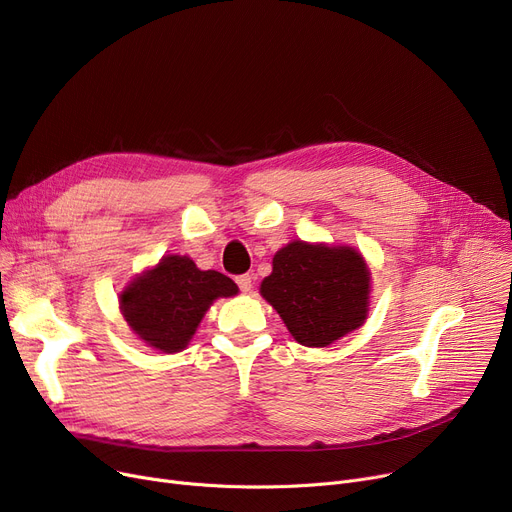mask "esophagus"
I'll return each instance as SVG.
<instances>
[{"instance_id":"34e87169","label":"esophagus","mask_w":512,"mask_h":512,"mask_svg":"<svg viewBox=\"0 0 512 512\" xmlns=\"http://www.w3.org/2000/svg\"><path fill=\"white\" fill-rule=\"evenodd\" d=\"M236 284H238V288H240L242 292H249V290L253 288V276H249V274L238 276V278H236Z\"/></svg>"}]
</instances>
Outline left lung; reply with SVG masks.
<instances>
[{"instance_id": "obj_1", "label": "left lung", "mask_w": 512, "mask_h": 512, "mask_svg": "<svg viewBox=\"0 0 512 512\" xmlns=\"http://www.w3.org/2000/svg\"><path fill=\"white\" fill-rule=\"evenodd\" d=\"M259 292L294 340L324 348L365 324L371 272L355 247L292 240L274 255Z\"/></svg>"}]
</instances>
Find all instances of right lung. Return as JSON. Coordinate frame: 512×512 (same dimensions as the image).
Returning a JSON list of instances; mask_svg holds the SVG:
<instances>
[{
  "instance_id": "add662e5",
  "label": "right lung",
  "mask_w": 512,
  "mask_h": 512,
  "mask_svg": "<svg viewBox=\"0 0 512 512\" xmlns=\"http://www.w3.org/2000/svg\"><path fill=\"white\" fill-rule=\"evenodd\" d=\"M238 294V286L215 270H199L188 255H166L134 276L118 294L130 332L159 353L174 355L193 340L207 309Z\"/></svg>"
}]
</instances>
